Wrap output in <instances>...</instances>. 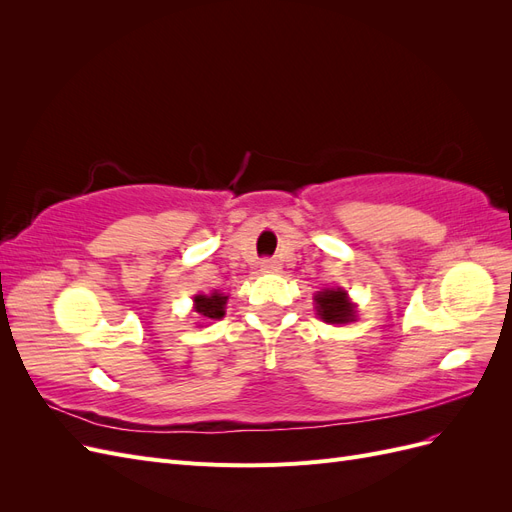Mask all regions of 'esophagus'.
Returning a JSON list of instances; mask_svg holds the SVG:
<instances>
[{
  "mask_svg": "<svg viewBox=\"0 0 512 512\" xmlns=\"http://www.w3.org/2000/svg\"><path fill=\"white\" fill-rule=\"evenodd\" d=\"M260 271L262 273H277V271H280V262H277L275 258H262L260 260Z\"/></svg>",
  "mask_w": 512,
  "mask_h": 512,
  "instance_id": "esophagus-1",
  "label": "esophagus"
}]
</instances>
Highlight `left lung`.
I'll return each instance as SVG.
<instances>
[{
	"label": "left lung",
	"mask_w": 512,
	"mask_h": 512,
	"mask_svg": "<svg viewBox=\"0 0 512 512\" xmlns=\"http://www.w3.org/2000/svg\"><path fill=\"white\" fill-rule=\"evenodd\" d=\"M316 307L318 314L324 322L331 324H344L354 320V305L348 301L346 292L342 288H331L316 294Z\"/></svg>",
	"instance_id": "8db88e82"
}]
</instances>
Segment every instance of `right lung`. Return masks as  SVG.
Instances as JSON below:
<instances>
[{"instance_id":"right-lung-1","label":"right lung","mask_w":512,"mask_h":512,"mask_svg":"<svg viewBox=\"0 0 512 512\" xmlns=\"http://www.w3.org/2000/svg\"><path fill=\"white\" fill-rule=\"evenodd\" d=\"M196 301V312L205 318L218 320L224 316V305H226V297H222L220 292H213L211 297H205V294H198L194 297Z\"/></svg>"}]
</instances>
